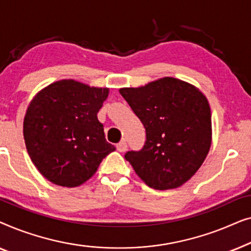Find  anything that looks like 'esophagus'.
<instances>
[{
	"instance_id": "esophagus-1",
	"label": "esophagus",
	"mask_w": 251,
	"mask_h": 251,
	"mask_svg": "<svg viewBox=\"0 0 251 251\" xmlns=\"http://www.w3.org/2000/svg\"><path fill=\"white\" fill-rule=\"evenodd\" d=\"M116 150L119 151V152H126V143L125 140H122V142H120L118 145H116Z\"/></svg>"
}]
</instances>
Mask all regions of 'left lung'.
I'll use <instances>...</instances> for the list:
<instances>
[{
	"label": "left lung",
	"mask_w": 251,
	"mask_h": 251,
	"mask_svg": "<svg viewBox=\"0 0 251 251\" xmlns=\"http://www.w3.org/2000/svg\"><path fill=\"white\" fill-rule=\"evenodd\" d=\"M120 94L146 130L139 152L125 155L135 173L154 190L177 188L190 179L211 146V111L199 88L166 76Z\"/></svg>",
	"instance_id": "obj_1"
}]
</instances>
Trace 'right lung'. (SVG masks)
Segmentation results:
<instances>
[{
  "label": "right lung",
  "instance_id": "1",
  "mask_svg": "<svg viewBox=\"0 0 251 251\" xmlns=\"http://www.w3.org/2000/svg\"><path fill=\"white\" fill-rule=\"evenodd\" d=\"M108 92V88L70 78L49 84L30 100L24 118V139L34 166L51 183L80 186L115 151L106 142L97 118Z\"/></svg>",
  "mask_w": 251,
  "mask_h": 251
}]
</instances>
